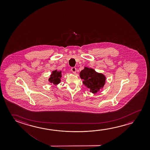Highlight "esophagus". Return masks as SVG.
Here are the masks:
<instances>
[{
	"label": "esophagus",
	"instance_id": "obj_1",
	"mask_svg": "<svg viewBox=\"0 0 150 150\" xmlns=\"http://www.w3.org/2000/svg\"><path fill=\"white\" fill-rule=\"evenodd\" d=\"M71 71L73 72V73H74V74H75L76 72V67H71Z\"/></svg>",
	"mask_w": 150,
	"mask_h": 150
}]
</instances>
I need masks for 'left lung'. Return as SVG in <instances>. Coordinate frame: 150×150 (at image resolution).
<instances>
[{"label":"left lung","mask_w":150,"mask_h":150,"mask_svg":"<svg viewBox=\"0 0 150 150\" xmlns=\"http://www.w3.org/2000/svg\"><path fill=\"white\" fill-rule=\"evenodd\" d=\"M79 75L81 78L83 79V84L90 89V91L93 93H97L105 83V76L103 74L97 73L93 69L85 67Z\"/></svg>","instance_id":"left-lung-1"}]
</instances>
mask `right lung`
I'll list each match as a JSON object with an SVG mask.
<instances>
[{
	"label": "right lung",
	"instance_id": "1",
	"mask_svg": "<svg viewBox=\"0 0 150 150\" xmlns=\"http://www.w3.org/2000/svg\"><path fill=\"white\" fill-rule=\"evenodd\" d=\"M61 77V71H57V70L53 71L51 77L49 79L50 83L54 84H57L61 81L60 78Z\"/></svg>",
	"mask_w": 150,
	"mask_h": 150
}]
</instances>
